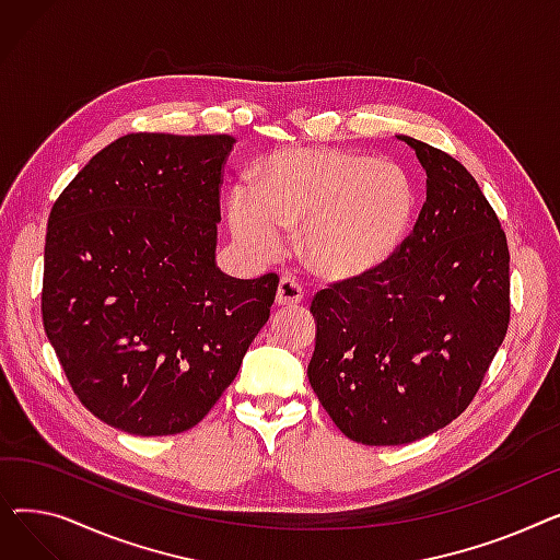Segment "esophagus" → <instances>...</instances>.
I'll use <instances>...</instances> for the list:
<instances>
[{
	"mask_svg": "<svg viewBox=\"0 0 560 560\" xmlns=\"http://www.w3.org/2000/svg\"><path fill=\"white\" fill-rule=\"evenodd\" d=\"M304 300V288L300 281L290 279V277H283L279 281V288H277V304L279 306H292V304H300Z\"/></svg>",
	"mask_w": 560,
	"mask_h": 560,
	"instance_id": "obj_1",
	"label": "esophagus"
}]
</instances>
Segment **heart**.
<instances>
[{
  "label": "heart",
  "mask_w": 560,
  "mask_h": 560,
  "mask_svg": "<svg viewBox=\"0 0 560 560\" xmlns=\"http://www.w3.org/2000/svg\"><path fill=\"white\" fill-rule=\"evenodd\" d=\"M249 186L229 192L231 229L252 254L275 258L283 226H302L300 252L308 268L331 281L378 270L406 241L418 211L410 174L395 163L340 150L292 147L252 170Z\"/></svg>",
  "instance_id": "b5f03b06"
}]
</instances>
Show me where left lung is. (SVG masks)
Listing matches in <instances>:
<instances>
[{
  "instance_id": "1",
  "label": "left lung",
  "mask_w": 560,
  "mask_h": 560,
  "mask_svg": "<svg viewBox=\"0 0 560 560\" xmlns=\"http://www.w3.org/2000/svg\"><path fill=\"white\" fill-rule=\"evenodd\" d=\"M427 170V201L378 270L319 290L308 381L354 443L406 445L472 404L511 319L509 243L475 176L399 136Z\"/></svg>"
}]
</instances>
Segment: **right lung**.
Returning a JSON list of instances; mask_svg holds the SVG:
<instances>
[{
    "instance_id": "1",
    "label": "right lung",
    "mask_w": 560,
    "mask_h": 560,
    "mask_svg": "<svg viewBox=\"0 0 560 560\" xmlns=\"http://www.w3.org/2000/svg\"><path fill=\"white\" fill-rule=\"evenodd\" d=\"M233 138L127 133L51 206L43 325L79 401L133 435L192 429L270 317L275 272L215 268Z\"/></svg>"
}]
</instances>
